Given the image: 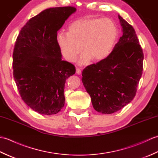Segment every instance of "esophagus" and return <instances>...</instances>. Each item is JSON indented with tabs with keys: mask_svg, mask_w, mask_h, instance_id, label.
Listing matches in <instances>:
<instances>
[{
	"mask_svg": "<svg viewBox=\"0 0 158 158\" xmlns=\"http://www.w3.org/2000/svg\"><path fill=\"white\" fill-rule=\"evenodd\" d=\"M76 73H77V75H81V69L77 68L76 69Z\"/></svg>",
	"mask_w": 158,
	"mask_h": 158,
	"instance_id": "esophagus-1",
	"label": "esophagus"
}]
</instances>
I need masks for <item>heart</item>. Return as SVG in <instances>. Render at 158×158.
Listing matches in <instances>:
<instances>
[{
  "mask_svg": "<svg viewBox=\"0 0 158 158\" xmlns=\"http://www.w3.org/2000/svg\"><path fill=\"white\" fill-rule=\"evenodd\" d=\"M119 36V28L113 20L100 17L76 19L69 26V32H60L56 39L62 54L73 62L83 49L79 62L85 64L105 60L112 52Z\"/></svg>",
  "mask_w": 158,
  "mask_h": 158,
  "instance_id": "1",
  "label": "heart"
}]
</instances>
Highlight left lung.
Masks as SVG:
<instances>
[{"label":"left lung","mask_w":158,"mask_h":158,"mask_svg":"<svg viewBox=\"0 0 158 158\" xmlns=\"http://www.w3.org/2000/svg\"><path fill=\"white\" fill-rule=\"evenodd\" d=\"M123 35L105 60L83 69L82 82L94 109L111 114L136 95L143 69L144 55L135 29L118 15Z\"/></svg>","instance_id":"1"}]
</instances>
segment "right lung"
Wrapping results in <instances>:
<instances>
[{
	"mask_svg": "<svg viewBox=\"0 0 158 158\" xmlns=\"http://www.w3.org/2000/svg\"><path fill=\"white\" fill-rule=\"evenodd\" d=\"M74 6L43 11L22 28L13 53V77L22 99L43 115H53L64 106L66 80L75 73L71 63L62 60L57 32Z\"/></svg>",
	"mask_w": 158,
	"mask_h": 158,
	"instance_id": "add662e5",
	"label": "right lung"
}]
</instances>
